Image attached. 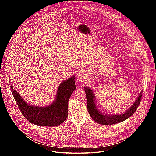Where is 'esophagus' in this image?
<instances>
[{"label":"esophagus","mask_w":156,"mask_h":156,"mask_svg":"<svg viewBox=\"0 0 156 156\" xmlns=\"http://www.w3.org/2000/svg\"><path fill=\"white\" fill-rule=\"evenodd\" d=\"M77 79V80H78L79 82L83 83V82H84L86 80V74L84 73H83V72H81V73L79 74Z\"/></svg>","instance_id":"1"}]
</instances>
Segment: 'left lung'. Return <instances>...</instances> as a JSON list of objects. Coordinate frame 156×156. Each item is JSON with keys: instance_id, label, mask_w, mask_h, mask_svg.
Wrapping results in <instances>:
<instances>
[{"instance_id": "8db88e82", "label": "left lung", "mask_w": 156, "mask_h": 156, "mask_svg": "<svg viewBox=\"0 0 156 156\" xmlns=\"http://www.w3.org/2000/svg\"><path fill=\"white\" fill-rule=\"evenodd\" d=\"M84 91L86 93L87 108L90 115L97 123L103 125H111L120 123V122H123L131 116L134 114V112L140 104L143 94V92L140 91L133 105L126 112L122 113V114L112 115L109 114V113H107V114L105 112L102 113V112L99 110L96 103L95 94L90 88L85 87H84Z\"/></svg>"}]
</instances>
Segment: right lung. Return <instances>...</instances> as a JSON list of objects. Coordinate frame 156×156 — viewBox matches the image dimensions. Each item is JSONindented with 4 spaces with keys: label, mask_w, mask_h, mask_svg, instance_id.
<instances>
[{
    "label": "right lung",
    "mask_w": 156,
    "mask_h": 156,
    "mask_svg": "<svg viewBox=\"0 0 156 156\" xmlns=\"http://www.w3.org/2000/svg\"><path fill=\"white\" fill-rule=\"evenodd\" d=\"M75 77L64 80L60 84L54 101L45 107H37L27 103L10 86L16 102L23 116L30 123L37 126L54 127L64 122L68 117V103L72 92L76 89Z\"/></svg>",
    "instance_id": "add662e5"
}]
</instances>
